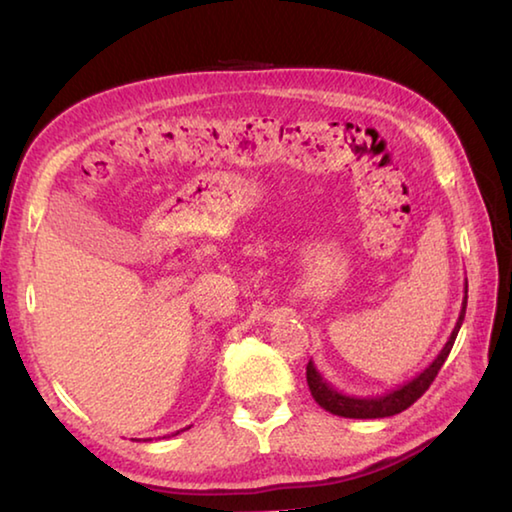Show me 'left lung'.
Instances as JSON below:
<instances>
[{"label": "left lung", "instance_id": "left-lung-1", "mask_svg": "<svg viewBox=\"0 0 512 512\" xmlns=\"http://www.w3.org/2000/svg\"><path fill=\"white\" fill-rule=\"evenodd\" d=\"M465 307H467V282H465V296H463V305L461 311H458V320L449 334L447 343L443 345V350L438 352V357L433 359L427 368L418 372L413 379L404 381L402 386L393 388L384 395H372V397H359V395H348L334 388L329 381L320 375L318 368L314 366V361L307 363V384L309 391L314 395V400L323 406L325 411L341 415V418H357V420H370V418H388V415H397L404 409L422 397V393L431 386V381L436 379L438 370L443 368L445 359L452 352V345L458 336V329H461L463 320H465Z\"/></svg>", "mask_w": 512, "mask_h": 512}]
</instances>
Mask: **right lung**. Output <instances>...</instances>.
I'll list each match as a JSON object with an SVG mask.
<instances>
[{
  "mask_svg": "<svg viewBox=\"0 0 512 512\" xmlns=\"http://www.w3.org/2000/svg\"><path fill=\"white\" fill-rule=\"evenodd\" d=\"M176 433H180V431H176ZM176 433H173V436H176Z\"/></svg>",
  "mask_w": 512,
  "mask_h": 512,
  "instance_id": "add662e5",
  "label": "right lung"
}]
</instances>
